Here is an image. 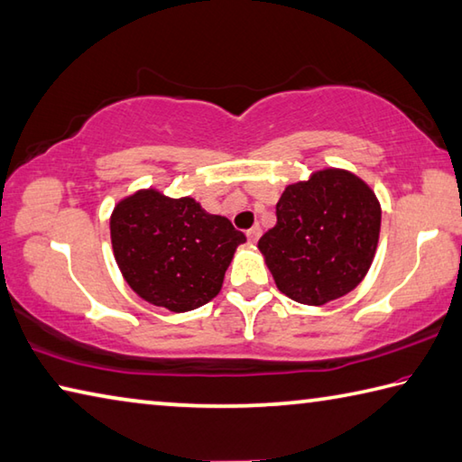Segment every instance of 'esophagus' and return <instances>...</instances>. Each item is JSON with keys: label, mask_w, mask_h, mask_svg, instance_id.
<instances>
[{"label": "esophagus", "mask_w": 462, "mask_h": 462, "mask_svg": "<svg viewBox=\"0 0 462 462\" xmlns=\"http://www.w3.org/2000/svg\"><path fill=\"white\" fill-rule=\"evenodd\" d=\"M260 234H263V228H260V226H253V228L246 232L248 242H253V245H254V242L260 238Z\"/></svg>", "instance_id": "34e87169"}]
</instances>
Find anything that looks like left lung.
Returning a JSON list of instances; mask_svg holds the SVG:
<instances>
[{"instance_id": "8db88e82", "label": "left lung", "mask_w": 462, "mask_h": 462, "mask_svg": "<svg viewBox=\"0 0 462 462\" xmlns=\"http://www.w3.org/2000/svg\"><path fill=\"white\" fill-rule=\"evenodd\" d=\"M382 208L356 173L327 167L284 188L276 224L258 240L276 287L321 307L354 291L374 263Z\"/></svg>"}]
</instances>
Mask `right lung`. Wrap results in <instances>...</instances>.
<instances>
[{"mask_svg": "<svg viewBox=\"0 0 462 462\" xmlns=\"http://www.w3.org/2000/svg\"><path fill=\"white\" fill-rule=\"evenodd\" d=\"M111 242L123 279L141 299L186 313L220 292L246 236L194 198L175 199L149 188L115 206Z\"/></svg>", "mask_w": 462, "mask_h": 462, "instance_id": "obj_1", "label": "right lung"}]
</instances>
